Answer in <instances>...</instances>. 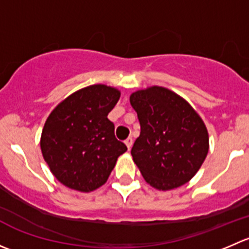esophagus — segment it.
I'll list each match as a JSON object with an SVG mask.
<instances>
[{
    "instance_id": "1",
    "label": "esophagus",
    "mask_w": 249,
    "mask_h": 249,
    "mask_svg": "<svg viewBox=\"0 0 249 249\" xmlns=\"http://www.w3.org/2000/svg\"><path fill=\"white\" fill-rule=\"evenodd\" d=\"M132 143H134V140H132L131 137H129V139L125 140V144H126L127 149H130V148L132 147Z\"/></svg>"
}]
</instances>
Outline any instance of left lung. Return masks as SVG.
Segmentation results:
<instances>
[{"instance_id":"obj_1","label":"left lung","mask_w":249,"mask_h":249,"mask_svg":"<svg viewBox=\"0 0 249 249\" xmlns=\"http://www.w3.org/2000/svg\"><path fill=\"white\" fill-rule=\"evenodd\" d=\"M141 132L131 155L148 184L171 190L189 182L208 153V132L184 99L162 87L130 96Z\"/></svg>"}]
</instances>
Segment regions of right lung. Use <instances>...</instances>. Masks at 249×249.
<instances>
[{"instance_id":"add662e5","label":"right lung","mask_w":249,"mask_h":249,"mask_svg":"<svg viewBox=\"0 0 249 249\" xmlns=\"http://www.w3.org/2000/svg\"><path fill=\"white\" fill-rule=\"evenodd\" d=\"M120 97L115 88L95 84L60 102L49 114L41 136V149L60 183L89 193L104 185L126 145L115 139L107 118Z\"/></svg>"}]
</instances>
